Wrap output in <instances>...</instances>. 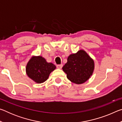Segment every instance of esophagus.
I'll list each match as a JSON object with an SVG mask.
<instances>
[{"label": "esophagus", "mask_w": 122, "mask_h": 122, "mask_svg": "<svg viewBox=\"0 0 122 122\" xmlns=\"http://www.w3.org/2000/svg\"><path fill=\"white\" fill-rule=\"evenodd\" d=\"M62 66H63L62 65H58L56 66V67L58 69H61L62 67Z\"/></svg>", "instance_id": "1"}]
</instances>
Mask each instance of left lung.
<instances>
[{"label": "left lung", "mask_w": 122, "mask_h": 122, "mask_svg": "<svg viewBox=\"0 0 122 122\" xmlns=\"http://www.w3.org/2000/svg\"><path fill=\"white\" fill-rule=\"evenodd\" d=\"M95 69L94 60L83 49L71 54L62 67L69 81L77 84L83 83L89 79Z\"/></svg>", "instance_id": "1"}]
</instances>
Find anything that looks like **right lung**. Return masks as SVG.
Wrapping results in <instances>:
<instances>
[{
    "mask_svg": "<svg viewBox=\"0 0 122 122\" xmlns=\"http://www.w3.org/2000/svg\"><path fill=\"white\" fill-rule=\"evenodd\" d=\"M56 66L41 56H32L27 63L26 73L30 79L36 83H44L48 79Z\"/></svg>",
    "mask_w": 122,
    "mask_h": 122,
    "instance_id": "1",
    "label": "right lung"
}]
</instances>
